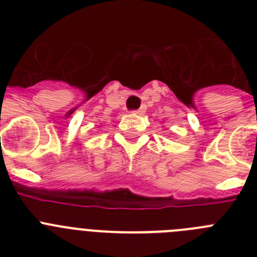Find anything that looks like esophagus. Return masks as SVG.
Listing matches in <instances>:
<instances>
[{
    "label": "esophagus",
    "mask_w": 257,
    "mask_h": 257,
    "mask_svg": "<svg viewBox=\"0 0 257 257\" xmlns=\"http://www.w3.org/2000/svg\"><path fill=\"white\" fill-rule=\"evenodd\" d=\"M135 113H136V114H144V113H145V106H140V108L138 109V110H135Z\"/></svg>",
    "instance_id": "34e87169"
}]
</instances>
